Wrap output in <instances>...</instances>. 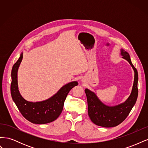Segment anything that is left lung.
Segmentation results:
<instances>
[{"mask_svg": "<svg viewBox=\"0 0 148 148\" xmlns=\"http://www.w3.org/2000/svg\"><path fill=\"white\" fill-rule=\"evenodd\" d=\"M121 55L129 62L135 71L132 93L126 101L115 106H107L103 104L93 92L88 89H85L84 90L87 97L89 117L92 122L98 126L106 128L117 126L127 117L137 99L138 94L137 70L132 64L130 57L127 52L121 49Z\"/></svg>", "mask_w": 148, "mask_h": 148, "instance_id": "obj_1", "label": "left lung"}]
</instances>
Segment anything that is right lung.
I'll list each match as a JSON object with an SVG mask.
<instances>
[{"mask_svg":"<svg viewBox=\"0 0 148 148\" xmlns=\"http://www.w3.org/2000/svg\"><path fill=\"white\" fill-rule=\"evenodd\" d=\"M23 59V53L12 70L11 95L22 115L30 122L36 124H45L56 120L63 110L64 102L69 91L77 86V82H72L62 87L55 95L41 102H32L26 101L21 96L18 88L17 72Z\"/></svg>","mask_w":148,"mask_h":148,"instance_id":"1","label":"right lung"}]
</instances>
